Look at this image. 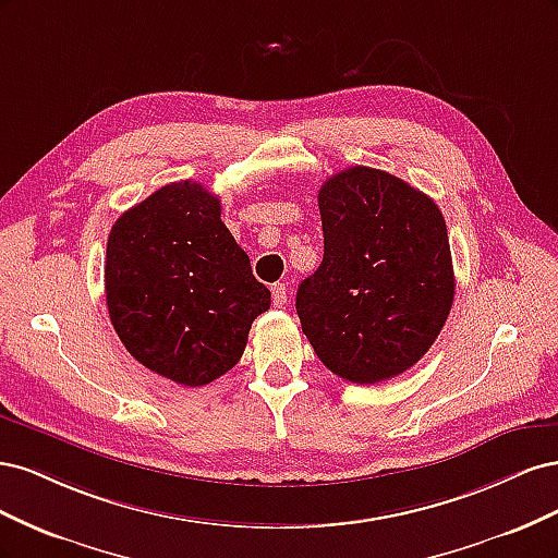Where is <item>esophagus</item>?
Masks as SVG:
<instances>
[{
  "label": "esophagus",
  "instance_id": "obj_1",
  "mask_svg": "<svg viewBox=\"0 0 558 558\" xmlns=\"http://www.w3.org/2000/svg\"><path fill=\"white\" fill-rule=\"evenodd\" d=\"M272 300H275L277 307H281V305H286V302H289V289H286V283H275L272 286Z\"/></svg>",
  "mask_w": 558,
  "mask_h": 558
}]
</instances>
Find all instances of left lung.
<instances>
[{
  "mask_svg": "<svg viewBox=\"0 0 558 558\" xmlns=\"http://www.w3.org/2000/svg\"><path fill=\"white\" fill-rule=\"evenodd\" d=\"M324 260L295 310L316 356L353 384L410 369L453 302L447 223L435 202L373 167H349L318 191Z\"/></svg>",
  "mask_w": 558,
  "mask_h": 558,
  "instance_id": "8db88e82",
  "label": "left lung"
}]
</instances>
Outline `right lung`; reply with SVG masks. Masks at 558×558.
<instances>
[{
    "label": "right lung",
    "mask_w": 558,
    "mask_h": 558,
    "mask_svg": "<svg viewBox=\"0 0 558 558\" xmlns=\"http://www.w3.org/2000/svg\"><path fill=\"white\" fill-rule=\"evenodd\" d=\"M105 291L125 349L181 386H205L238 365L253 318L269 310L221 202L195 181L167 183L118 216Z\"/></svg>",
    "instance_id": "right-lung-1"
}]
</instances>
